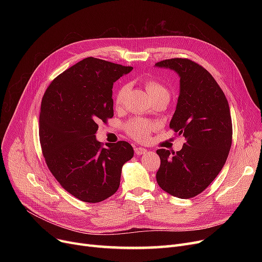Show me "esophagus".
Returning <instances> with one entry per match:
<instances>
[{
	"mask_svg": "<svg viewBox=\"0 0 262 262\" xmlns=\"http://www.w3.org/2000/svg\"><path fill=\"white\" fill-rule=\"evenodd\" d=\"M135 153L137 155H144L147 153V149L143 147H135Z\"/></svg>",
	"mask_w": 262,
	"mask_h": 262,
	"instance_id": "esophagus-1",
	"label": "esophagus"
}]
</instances>
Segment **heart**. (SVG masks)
I'll return each instance as SVG.
<instances>
[{"instance_id":"b5f03b06","label":"heart","mask_w":262,"mask_h":262,"mask_svg":"<svg viewBox=\"0 0 262 262\" xmlns=\"http://www.w3.org/2000/svg\"><path fill=\"white\" fill-rule=\"evenodd\" d=\"M144 86L150 99L157 98V96L160 95L169 96V91L156 80H146ZM127 91V86H122L118 89L115 95V105L117 107H121L123 105L124 101H125ZM124 127H125L127 134L132 136L133 138L137 140H145L148 138L149 134L156 128V125L153 122H149L144 119H133L129 122H127Z\"/></svg>"}]
</instances>
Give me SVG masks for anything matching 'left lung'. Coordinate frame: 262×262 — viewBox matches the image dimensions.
Masks as SVG:
<instances>
[{"mask_svg": "<svg viewBox=\"0 0 262 262\" xmlns=\"http://www.w3.org/2000/svg\"><path fill=\"white\" fill-rule=\"evenodd\" d=\"M180 76V94L170 127L186 142L178 152L157 149L159 187L169 194L193 198L207 188L222 170L231 146L232 125L228 102L212 75L185 58L159 61Z\"/></svg>", "mask_w": 262, "mask_h": 262, "instance_id": "left-lung-1", "label": "left lung"}]
</instances>
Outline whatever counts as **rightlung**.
<instances>
[{
  "instance_id": "1",
  "label": "right lung",
  "mask_w": 262,
  "mask_h": 262,
  "mask_svg": "<svg viewBox=\"0 0 262 262\" xmlns=\"http://www.w3.org/2000/svg\"><path fill=\"white\" fill-rule=\"evenodd\" d=\"M132 70L88 57L58 75L43 95L39 117L43 156L57 182L82 202L115 194L122 167L134 156L128 142L102 147L95 137L98 123L114 116V82Z\"/></svg>"
}]
</instances>
